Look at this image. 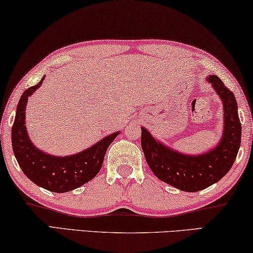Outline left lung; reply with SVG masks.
<instances>
[{
    "label": "left lung",
    "instance_id": "1",
    "mask_svg": "<svg viewBox=\"0 0 253 253\" xmlns=\"http://www.w3.org/2000/svg\"><path fill=\"white\" fill-rule=\"evenodd\" d=\"M224 105L223 137L216 148L199 156L177 152L157 141L142 127L141 145L146 163L163 182L185 192H198L217 183L227 174L241 145V123L232 90L214 75L207 78Z\"/></svg>",
    "mask_w": 253,
    "mask_h": 253
}]
</instances>
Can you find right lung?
Returning a JSON list of instances; mask_svg holds the SVG:
<instances>
[{
	"label": "right lung",
	"mask_w": 253,
	"mask_h": 253,
	"mask_svg": "<svg viewBox=\"0 0 253 253\" xmlns=\"http://www.w3.org/2000/svg\"><path fill=\"white\" fill-rule=\"evenodd\" d=\"M44 78L37 85L26 89L19 100L11 131L12 148L19 166L32 182L45 190L65 193L84 185L99 174L107 149L120 131L105 136L89 149L69 157L51 156L37 149L26 129L25 111L28 97L42 85Z\"/></svg>",
	"instance_id": "1"
}]
</instances>
